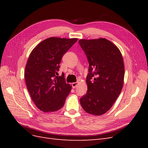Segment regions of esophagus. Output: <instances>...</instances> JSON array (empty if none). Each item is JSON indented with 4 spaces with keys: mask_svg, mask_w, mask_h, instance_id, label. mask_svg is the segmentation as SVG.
<instances>
[{
    "mask_svg": "<svg viewBox=\"0 0 148 148\" xmlns=\"http://www.w3.org/2000/svg\"><path fill=\"white\" fill-rule=\"evenodd\" d=\"M78 84V82H74L72 84H71V86H72L73 88H75L77 86V85Z\"/></svg>",
    "mask_w": 148,
    "mask_h": 148,
    "instance_id": "34e87169",
    "label": "esophagus"
}]
</instances>
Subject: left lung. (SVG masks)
Returning a JSON list of instances; mask_svg holds the SVG:
<instances>
[{
    "label": "left lung",
    "mask_w": 148,
    "mask_h": 148,
    "mask_svg": "<svg viewBox=\"0 0 148 148\" xmlns=\"http://www.w3.org/2000/svg\"><path fill=\"white\" fill-rule=\"evenodd\" d=\"M78 42L89 62L88 90L80 104L87 113L101 115L111 108L122 91L125 74L122 55L106 38L83 39Z\"/></svg>",
    "instance_id": "1"
}]
</instances>
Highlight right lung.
<instances>
[{"label":"right lung","mask_w":148,"mask_h":148,"mask_svg":"<svg viewBox=\"0 0 148 148\" xmlns=\"http://www.w3.org/2000/svg\"><path fill=\"white\" fill-rule=\"evenodd\" d=\"M77 38L51 37L38 44L31 51L25 70V79L31 99L44 112L61 109L71 86L64 73L58 75L62 57Z\"/></svg>","instance_id":"1"}]
</instances>
